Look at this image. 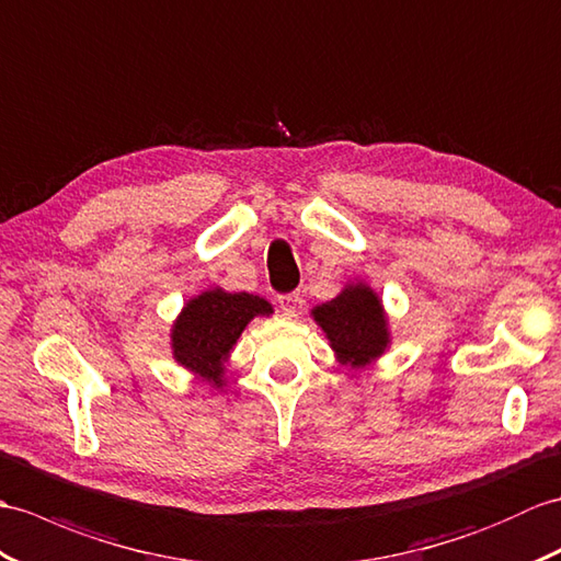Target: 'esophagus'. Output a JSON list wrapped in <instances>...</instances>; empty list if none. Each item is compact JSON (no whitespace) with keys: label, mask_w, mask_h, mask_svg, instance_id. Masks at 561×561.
<instances>
[{"label":"esophagus","mask_w":561,"mask_h":561,"mask_svg":"<svg viewBox=\"0 0 561 561\" xmlns=\"http://www.w3.org/2000/svg\"><path fill=\"white\" fill-rule=\"evenodd\" d=\"M279 308H282V312L284 316H296V308L301 306V296H298L296 291H291V294H282L279 298Z\"/></svg>","instance_id":"obj_1"}]
</instances>
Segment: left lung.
<instances>
[{
    "label": "left lung",
    "mask_w": 561,
    "mask_h": 561,
    "mask_svg": "<svg viewBox=\"0 0 561 561\" xmlns=\"http://www.w3.org/2000/svg\"><path fill=\"white\" fill-rule=\"evenodd\" d=\"M312 318L328 334L340 360L354 368L380 358L389 344L380 298L366 284L346 286L332 301L312 310Z\"/></svg>",
    "instance_id": "left-lung-1"
}]
</instances>
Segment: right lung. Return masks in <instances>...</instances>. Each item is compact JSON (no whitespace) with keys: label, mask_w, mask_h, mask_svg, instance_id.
<instances>
[{"label":"right lung","mask_w":561,"mask_h":561,"mask_svg":"<svg viewBox=\"0 0 561 561\" xmlns=\"http://www.w3.org/2000/svg\"><path fill=\"white\" fill-rule=\"evenodd\" d=\"M272 306L253 294H227L221 289L195 296L181 310L172 330L174 358L221 387L225 360L237 346L243 328L255 316H270Z\"/></svg>","instance_id":"obj_1"}]
</instances>
